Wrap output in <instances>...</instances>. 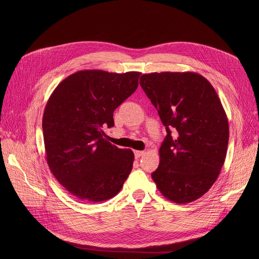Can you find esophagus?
I'll return each instance as SVG.
<instances>
[{
    "label": "esophagus",
    "instance_id": "esophagus-1",
    "mask_svg": "<svg viewBox=\"0 0 259 259\" xmlns=\"http://www.w3.org/2000/svg\"><path fill=\"white\" fill-rule=\"evenodd\" d=\"M145 154V151H140V150H135L134 151V156L135 158H140L141 156H143Z\"/></svg>",
    "mask_w": 259,
    "mask_h": 259
}]
</instances>
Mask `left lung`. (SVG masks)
Masks as SVG:
<instances>
[{
	"instance_id": "8db88e82",
	"label": "left lung",
	"mask_w": 259,
	"mask_h": 259,
	"mask_svg": "<svg viewBox=\"0 0 259 259\" xmlns=\"http://www.w3.org/2000/svg\"><path fill=\"white\" fill-rule=\"evenodd\" d=\"M140 84L167 131L152 180L167 199L194 201L216 182L227 155L229 122L219 95L189 71L143 74Z\"/></svg>"
}]
</instances>
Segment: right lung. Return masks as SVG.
<instances>
[{"label": "right lung", "instance_id": "1", "mask_svg": "<svg viewBox=\"0 0 259 259\" xmlns=\"http://www.w3.org/2000/svg\"><path fill=\"white\" fill-rule=\"evenodd\" d=\"M141 72L80 70L63 79L43 115L46 159L59 183L76 198L100 202L115 196L129 176L131 149L105 139L113 112L137 90Z\"/></svg>", "mask_w": 259, "mask_h": 259}]
</instances>
